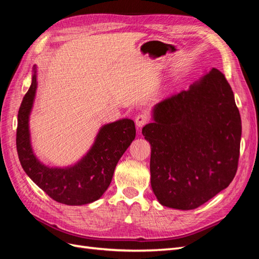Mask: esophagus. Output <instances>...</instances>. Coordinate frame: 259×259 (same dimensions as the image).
Returning a JSON list of instances; mask_svg holds the SVG:
<instances>
[{"label": "esophagus", "mask_w": 259, "mask_h": 259, "mask_svg": "<svg viewBox=\"0 0 259 259\" xmlns=\"http://www.w3.org/2000/svg\"><path fill=\"white\" fill-rule=\"evenodd\" d=\"M149 122V116L145 113H142L136 116L135 119V123L137 125V127H143L144 125H146Z\"/></svg>", "instance_id": "34e87169"}]
</instances>
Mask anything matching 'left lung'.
Masks as SVG:
<instances>
[{"instance_id": "left-lung-1", "label": "left lung", "mask_w": 259, "mask_h": 259, "mask_svg": "<svg viewBox=\"0 0 259 259\" xmlns=\"http://www.w3.org/2000/svg\"><path fill=\"white\" fill-rule=\"evenodd\" d=\"M143 135L151 145V187L163 206L194 209L236 176L241 116L225 75L213 68L156 104Z\"/></svg>"}]
</instances>
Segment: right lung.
Masks as SVG:
<instances>
[{
  "label": "right lung",
  "mask_w": 259,
  "mask_h": 259,
  "mask_svg": "<svg viewBox=\"0 0 259 259\" xmlns=\"http://www.w3.org/2000/svg\"><path fill=\"white\" fill-rule=\"evenodd\" d=\"M36 67L18 111L16 145L26 174L50 197L62 204L83 205L98 200L110 185L114 168L136 136L135 123L122 119L104 125L90 151L72 166L49 167L36 159L30 142L29 115L36 92Z\"/></svg>",
  "instance_id": "obj_1"
}]
</instances>
